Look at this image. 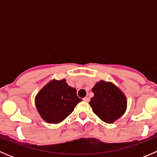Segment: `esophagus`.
I'll list each match as a JSON object with an SVG mask.
<instances>
[{
    "instance_id": "34e87169",
    "label": "esophagus",
    "mask_w": 157,
    "mask_h": 157,
    "mask_svg": "<svg viewBox=\"0 0 157 157\" xmlns=\"http://www.w3.org/2000/svg\"><path fill=\"white\" fill-rule=\"evenodd\" d=\"M83 100L84 101V102H90V98H89V97H84L83 99Z\"/></svg>"
}]
</instances>
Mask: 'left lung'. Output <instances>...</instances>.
<instances>
[{"label": "left lung", "mask_w": 157, "mask_h": 157, "mask_svg": "<svg viewBox=\"0 0 157 157\" xmlns=\"http://www.w3.org/2000/svg\"><path fill=\"white\" fill-rule=\"evenodd\" d=\"M92 91L94 96L89 104L102 121L112 123L125 112V96L113 83L101 80L95 85Z\"/></svg>", "instance_id": "obj_1"}]
</instances>
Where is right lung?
Segmentation results:
<instances>
[{"mask_svg": "<svg viewBox=\"0 0 157 157\" xmlns=\"http://www.w3.org/2000/svg\"><path fill=\"white\" fill-rule=\"evenodd\" d=\"M80 101L76 89L68 86L65 80H53L38 93L36 105L46 122L57 124L65 119Z\"/></svg>", "mask_w": 157, "mask_h": 157, "instance_id": "right-lung-1", "label": "right lung"}]
</instances>
